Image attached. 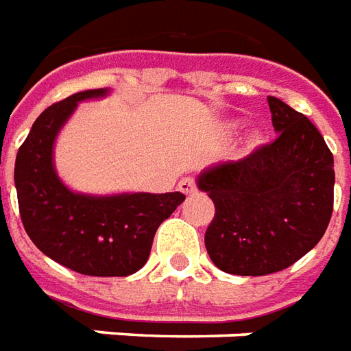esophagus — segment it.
<instances>
[{
    "instance_id": "obj_1",
    "label": "esophagus",
    "mask_w": 351,
    "mask_h": 351,
    "mask_svg": "<svg viewBox=\"0 0 351 351\" xmlns=\"http://www.w3.org/2000/svg\"><path fill=\"white\" fill-rule=\"evenodd\" d=\"M178 190L182 191L184 195H193L195 193V180L193 178H182L180 180V184H178Z\"/></svg>"
}]
</instances>
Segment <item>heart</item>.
Instances as JSON below:
<instances>
[{
    "instance_id": "heart-1",
    "label": "heart",
    "mask_w": 351,
    "mask_h": 351,
    "mask_svg": "<svg viewBox=\"0 0 351 351\" xmlns=\"http://www.w3.org/2000/svg\"><path fill=\"white\" fill-rule=\"evenodd\" d=\"M261 143V133L259 131H254L250 135V146H258Z\"/></svg>"
}]
</instances>
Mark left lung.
<instances>
[{
    "instance_id": "8db88e82",
    "label": "left lung",
    "mask_w": 351,
    "mask_h": 351,
    "mask_svg": "<svg viewBox=\"0 0 351 351\" xmlns=\"http://www.w3.org/2000/svg\"><path fill=\"white\" fill-rule=\"evenodd\" d=\"M267 101L278 137L197 178L214 203L206 252L229 274L284 271L319 243L332 214L335 169L322 133L278 97Z\"/></svg>"
}]
</instances>
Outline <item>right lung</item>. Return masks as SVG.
Instances as JSON below:
<instances>
[{"mask_svg": "<svg viewBox=\"0 0 351 351\" xmlns=\"http://www.w3.org/2000/svg\"><path fill=\"white\" fill-rule=\"evenodd\" d=\"M86 90L43 110L22 143L14 163L20 218L39 250L80 274L128 276L148 261L156 231L186 195L123 193L110 197L80 195L60 182L52 146L77 103L105 95Z\"/></svg>", "mask_w": 351, "mask_h": 351, "instance_id": "obj_1", "label": "right lung"}]
</instances>
